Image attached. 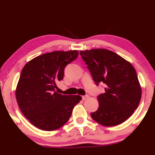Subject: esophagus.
Returning a JSON list of instances; mask_svg holds the SVG:
<instances>
[{"instance_id": "34e87169", "label": "esophagus", "mask_w": 155, "mask_h": 155, "mask_svg": "<svg viewBox=\"0 0 155 155\" xmlns=\"http://www.w3.org/2000/svg\"><path fill=\"white\" fill-rule=\"evenodd\" d=\"M89 95L88 94H86V95H84V96H82V100H87V99L89 98Z\"/></svg>"}]
</instances>
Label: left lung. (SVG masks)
I'll return each instance as SVG.
<instances>
[{"label":"left lung","mask_w":155,"mask_h":155,"mask_svg":"<svg viewBox=\"0 0 155 155\" xmlns=\"http://www.w3.org/2000/svg\"><path fill=\"white\" fill-rule=\"evenodd\" d=\"M80 55L96 85H105V92L97 96L98 110L91 113V117L105 126L124 123L137 110L141 97L135 68L128 61L108 50H81Z\"/></svg>","instance_id":"left-lung-1"}]
</instances>
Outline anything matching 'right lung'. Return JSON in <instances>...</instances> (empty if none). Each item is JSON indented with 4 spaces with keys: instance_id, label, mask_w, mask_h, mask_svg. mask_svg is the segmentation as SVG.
I'll return each mask as SVG.
<instances>
[{
    "instance_id": "1",
    "label": "right lung",
    "mask_w": 155,
    "mask_h": 155,
    "mask_svg": "<svg viewBox=\"0 0 155 155\" xmlns=\"http://www.w3.org/2000/svg\"><path fill=\"white\" fill-rule=\"evenodd\" d=\"M77 50L54 51L31 60L21 71L16 98L21 113L43 131H54L69 120L79 95L55 92L56 82L63 79L65 67L76 59Z\"/></svg>"
}]
</instances>
